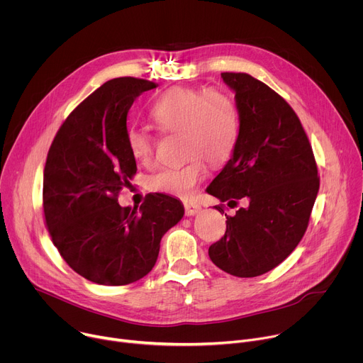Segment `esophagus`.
<instances>
[{"instance_id": "esophagus-1", "label": "esophagus", "mask_w": 363, "mask_h": 363, "mask_svg": "<svg viewBox=\"0 0 363 363\" xmlns=\"http://www.w3.org/2000/svg\"><path fill=\"white\" fill-rule=\"evenodd\" d=\"M201 205L196 203V202H184V212L187 216H191V215H196L198 212H201Z\"/></svg>"}]
</instances>
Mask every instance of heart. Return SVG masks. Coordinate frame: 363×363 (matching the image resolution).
<instances>
[{
  "label": "heart",
  "mask_w": 363,
  "mask_h": 363,
  "mask_svg": "<svg viewBox=\"0 0 363 363\" xmlns=\"http://www.w3.org/2000/svg\"><path fill=\"white\" fill-rule=\"evenodd\" d=\"M150 116L162 132L180 133L183 152L189 157L182 165L164 169L150 180L151 190L189 199L206 177V162L224 164L233 154L240 130L238 110L224 91L209 89L172 87L151 104ZM130 155L144 165L155 155V136L145 129L130 128L126 135Z\"/></svg>",
  "instance_id": "1"
}]
</instances>
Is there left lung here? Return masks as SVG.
Instances as JSON below:
<instances>
[{"mask_svg": "<svg viewBox=\"0 0 363 363\" xmlns=\"http://www.w3.org/2000/svg\"><path fill=\"white\" fill-rule=\"evenodd\" d=\"M235 93V148L206 191L230 208L227 231L209 247L215 266L233 276H260L281 264L308 227L320 180L308 138L292 107L264 82L222 72ZM224 213L222 205L213 206Z\"/></svg>", "mask_w": 363, "mask_h": 363, "instance_id": "left-lung-1", "label": "left lung"}]
</instances>
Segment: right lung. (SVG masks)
<instances>
[{
	"label": "right lung",
	"mask_w": 363,
	"mask_h": 363,
	"mask_svg": "<svg viewBox=\"0 0 363 363\" xmlns=\"http://www.w3.org/2000/svg\"><path fill=\"white\" fill-rule=\"evenodd\" d=\"M158 84L113 78L78 104L49 148L43 172L46 225L62 259L89 281L121 286L148 274L162 235L184 215L169 194H150L141 208H122L136 162L126 118L136 97Z\"/></svg>",
	"instance_id": "right-lung-1"
}]
</instances>
